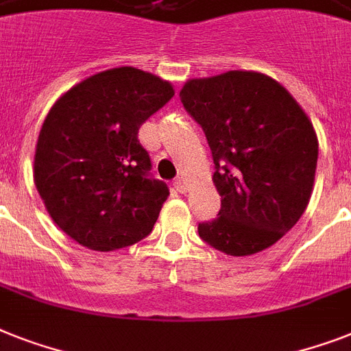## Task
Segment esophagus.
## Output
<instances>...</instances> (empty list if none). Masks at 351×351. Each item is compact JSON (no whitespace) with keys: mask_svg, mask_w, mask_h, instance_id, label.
I'll use <instances>...</instances> for the list:
<instances>
[{"mask_svg":"<svg viewBox=\"0 0 351 351\" xmlns=\"http://www.w3.org/2000/svg\"><path fill=\"white\" fill-rule=\"evenodd\" d=\"M173 185H175V189L178 191V193H185V191H187V182H185L184 176H178V178L173 182Z\"/></svg>","mask_w":351,"mask_h":351,"instance_id":"34e87169","label":"esophagus"}]
</instances>
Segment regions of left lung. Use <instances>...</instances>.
Masks as SVG:
<instances>
[{
    "label": "left lung",
    "mask_w": 351,
    "mask_h": 351,
    "mask_svg": "<svg viewBox=\"0 0 351 351\" xmlns=\"http://www.w3.org/2000/svg\"><path fill=\"white\" fill-rule=\"evenodd\" d=\"M215 162L221 209L198 223L202 240L230 256L269 249L303 216L319 144L294 97L258 72L191 79L180 92Z\"/></svg>",
    "instance_id": "left-lung-1"
}]
</instances>
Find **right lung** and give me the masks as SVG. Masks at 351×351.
Returning a JSON list of instances; mask_svg holds the SVG:
<instances>
[{
  "mask_svg": "<svg viewBox=\"0 0 351 351\" xmlns=\"http://www.w3.org/2000/svg\"><path fill=\"white\" fill-rule=\"evenodd\" d=\"M175 95L131 66L79 82L43 122L34 180L48 215L77 243L115 250L144 240L169 195L153 178L138 130Z\"/></svg>",
  "mask_w": 351,
  "mask_h": 351,
  "instance_id": "1",
  "label": "right lung"
}]
</instances>
